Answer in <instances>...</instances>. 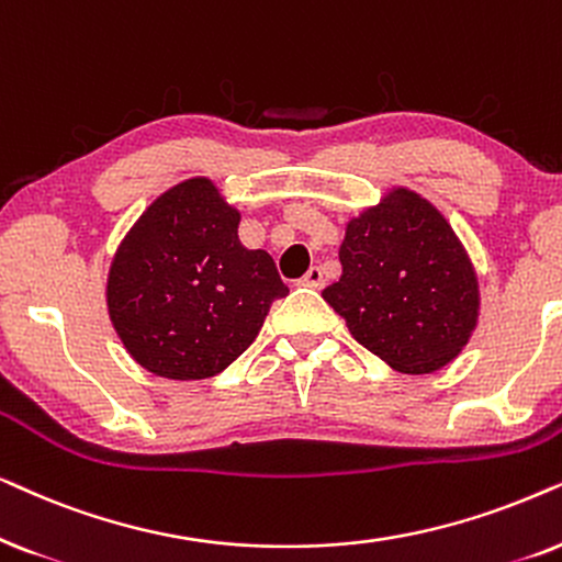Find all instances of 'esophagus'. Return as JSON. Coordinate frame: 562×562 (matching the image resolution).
<instances>
[{
    "label": "esophagus",
    "mask_w": 562,
    "mask_h": 562,
    "mask_svg": "<svg viewBox=\"0 0 562 562\" xmlns=\"http://www.w3.org/2000/svg\"><path fill=\"white\" fill-rule=\"evenodd\" d=\"M301 285H303V288H313V290H321V288H324V285H326V280H324V269H321V267H311L308 272L303 274Z\"/></svg>",
    "instance_id": "1"
}]
</instances>
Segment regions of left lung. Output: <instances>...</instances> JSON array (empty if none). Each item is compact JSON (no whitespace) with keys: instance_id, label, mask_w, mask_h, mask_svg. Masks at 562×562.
<instances>
[{"instance_id":"8db88e82","label":"left lung","mask_w":562,"mask_h":562,"mask_svg":"<svg viewBox=\"0 0 562 562\" xmlns=\"http://www.w3.org/2000/svg\"><path fill=\"white\" fill-rule=\"evenodd\" d=\"M341 277L324 301L355 339L393 370L426 375L465 349L481 290L465 246L442 213L408 187L349 218Z\"/></svg>"}]
</instances>
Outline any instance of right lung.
I'll list each match as a JSON object with an SVG mask.
<instances>
[{"instance_id":"1","label":"right lung","mask_w":562,"mask_h":562,"mask_svg":"<svg viewBox=\"0 0 562 562\" xmlns=\"http://www.w3.org/2000/svg\"><path fill=\"white\" fill-rule=\"evenodd\" d=\"M238 223L213 179L192 177L161 192L120 241L108 313L144 370L167 380L218 375L290 293L272 257L238 241Z\"/></svg>"}]
</instances>
